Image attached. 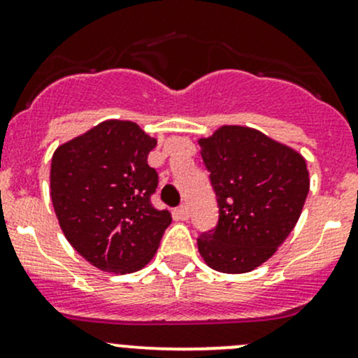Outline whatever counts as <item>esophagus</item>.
Returning a JSON list of instances; mask_svg holds the SVG:
<instances>
[{"label":"esophagus","instance_id":"1","mask_svg":"<svg viewBox=\"0 0 358 358\" xmlns=\"http://www.w3.org/2000/svg\"><path fill=\"white\" fill-rule=\"evenodd\" d=\"M175 217H176V220H182V221L189 220V217H190L189 208H187V206H180V208H176L175 209Z\"/></svg>","mask_w":358,"mask_h":358}]
</instances>
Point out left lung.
<instances>
[{
  "instance_id": "left-lung-1",
  "label": "left lung",
  "mask_w": 358,
  "mask_h": 358,
  "mask_svg": "<svg viewBox=\"0 0 358 358\" xmlns=\"http://www.w3.org/2000/svg\"><path fill=\"white\" fill-rule=\"evenodd\" d=\"M220 220L197 238L209 268L248 273L295 228L308 194L307 163L296 150L248 127L224 125L199 141Z\"/></svg>"
}]
</instances>
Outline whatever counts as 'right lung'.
<instances>
[{"instance_id":"add662e5","label":"right lung","mask_w":358,"mask_h":358,"mask_svg":"<svg viewBox=\"0 0 358 358\" xmlns=\"http://www.w3.org/2000/svg\"><path fill=\"white\" fill-rule=\"evenodd\" d=\"M137 123L108 120L55 150L51 201L70 245L97 269L134 273L154 257L171 214L150 204L156 148Z\"/></svg>"}]
</instances>
